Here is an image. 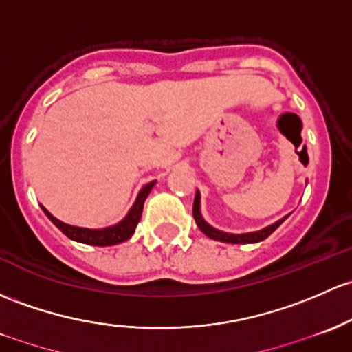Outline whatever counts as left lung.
<instances>
[{"instance_id":"left-lung-1","label":"left lung","mask_w":352,"mask_h":352,"mask_svg":"<svg viewBox=\"0 0 352 352\" xmlns=\"http://www.w3.org/2000/svg\"><path fill=\"white\" fill-rule=\"evenodd\" d=\"M192 214H194V219H195V223H197L199 229H201V231L204 232L207 238L216 239V241H221V243H232V244H250V243L263 241V239L268 238V236L272 234V232L275 231V229L278 228V226L282 224L285 219H287V217H283V219L276 221L275 224L266 226V228L260 229V231L244 232V234H231V232L219 231V229H216V228H212V226H210V224H207L206 221H204V217H202V214H201V194H199V190L195 192V199H194V207H192Z\"/></svg>"}]
</instances>
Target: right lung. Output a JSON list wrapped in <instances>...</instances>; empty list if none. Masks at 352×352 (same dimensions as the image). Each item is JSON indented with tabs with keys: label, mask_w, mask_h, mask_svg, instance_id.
I'll use <instances>...</instances> for the list:
<instances>
[{
	"label": "right lung",
	"mask_w": 352,
	"mask_h": 352,
	"mask_svg": "<svg viewBox=\"0 0 352 352\" xmlns=\"http://www.w3.org/2000/svg\"><path fill=\"white\" fill-rule=\"evenodd\" d=\"M155 186L153 182L146 184L145 187L140 190L138 197H136L135 204H133L129 212L126 214L121 223L109 226V228H102V229H89V228H77V226H70L58 221L57 217H54L45 207L42 206L43 212L47 214V217L64 232L67 238L72 239V241H79L84 244H91V246H113V244H120L123 241H126L133 236L135 232L136 226L140 223V217H142L143 212V204H145V199L148 197V194L151 192V188Z\"/></svg>",
	"instance_id": "right-lung-1"
}]
</instances>
